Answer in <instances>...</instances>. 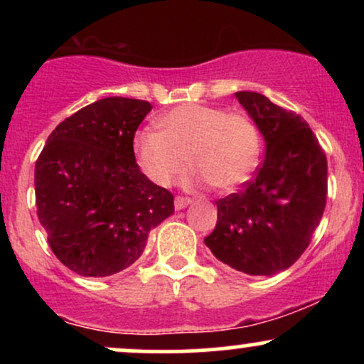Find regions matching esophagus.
Instances as JSON below:
<instances>
[{
    "label": "esophagus",
    "mask_w": 364,
    "mask_h": 364,
    "mask_svg": "<svg viewBox=\"0 0 364 364\" xmlns=\"http://www.w3.org/2000/svg\"><path fill=\"white\" fill-rule=\"evenodd\" d=\"M190 203H191L190 196H176V198H174V207H176V210H181V208L190 205Z\"/></svg>",
    "instance_id": "esophagus-1"
}]
</instances>
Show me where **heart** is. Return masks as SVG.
Returning <instances> with one entry per match:
<instances>
[{"mask_svg": "<svg viewBox=\"0 0 364 364\" xmlns=\"http://www.w3.org/2000/svg\"><path fill=\"white\" fill-rule=\"evenodd\" d=\"M159 127L141 129L133 141L140 169L159 186H169L190 162L198 179L232 190L257 166L260 135L246 112L190 102L166 112Z\"/></svg>", "mask_w": 364, "mask_h": 364, "instance_id": "obj_1", "label": "heart"}]
</instances>
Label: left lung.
Masks as SVG:
<instances>
[{
  "label": "left lung",
  "mask_w": 364,
  "mask_h": 364,
  "mask_svg": "<svg viewBox=\"0 0 364 364\" xmlns=\"http://www.w3.org/2000/svg\"><path fill=\"white\" fill-rule=\"evenodd\" d=\"M267 144L257 176L217 200L205 245L220 262L250 275H272L311 243L327 203V157L308 123L257 92H236Z\"/></svg>",
  "instance_id": "left-lung-1"
}]
</instances>
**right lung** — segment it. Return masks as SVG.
Instances as JSON below:
<instances>
[{
    "label": "right lung",
    "mask_w": 364,
    "mask_h": 364,
    "mask_svg": "<svg viewBox=\"0 0 364 364\" xmlns=\"http://www.w3.org/2000/svg\"><path fill=\"white\" fill-rule=\"evenodd\" d=\"M149 101L106 97L61 121L36 162V205L48 243L83 277H107L144 253L174 196L141 173L133 152Z\"/></svg>",
    "instance_id": "add662e5"
}]
</instances>
